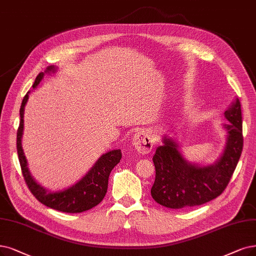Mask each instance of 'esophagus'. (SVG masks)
Wrapping results in <instances>:
<instances>
[{"mask_svg":"<svg viewBox=\"0 0 256 256\" xmlns=\"http://www.w3.org/2000/svg\"><path fill=\"white\" fill-rule=\"evenodd\" d=\"M132 144L142 154H148L154 145V140L152 138L150 131L142 130L134 134V138H132Z\"/></svg>","mask_w":256,"mask_h":256,"instance_id":"34e87169","label":"esophagus"}]
</instances>
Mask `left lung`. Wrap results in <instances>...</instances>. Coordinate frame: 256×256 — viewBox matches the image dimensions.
Returning <instances> with one entry per match:
<instances>
[{
  "label": "left lung",
  "mask_w": 256,
  "mask_h": 256,
  "mask_svg": "<svg viewBox=\"0 0 256 256\" xmlns=\"http://www.w3.org/2000/svg\"><path fill=\"white\" fill-rule=\"evenodd\" d=\"M228 122L227 142L222 156L212 165L200 166L185 160L178 142L168 136L162 138V145L153 156L156 180L151 196L160 205L182 209L200 206L224 192L236 168L242 151V120L240 100L224 111Z\"/></svg>",
  "instance_id": "8db88e82"
}]
</instances>
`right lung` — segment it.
<instances>
[{
    "instance_id": "right-lung-1",
    "label": "right lung",
    "mask_w": 256,
    "mask_h": 256,
    "mask_svg": "<svg viewBox=\"0 0 256 256\" xmlns=\"http://www.w3.org/2000/svg\"><path fill=\"white\" fill-rule=\"evenodd\" d=\"M56 68L54 66H49L45 72L38 74L32 87L36 88L40 83L45 74L56 72ZM28 94L24 96L21 109H20V118H21V120H20V125L16 132V150L26 185L40 202L58 211L66 213H80L96 207L106 196L110 172L122 158L120 149L111 150L96 160L94 166L88 171L87 174L74 184V186L54 192L46 190L40 184H38L30 174L27 160L22 148L24 109L28 100Z\"/></svg>"
}]
</instances>
